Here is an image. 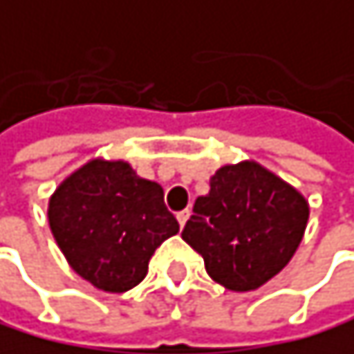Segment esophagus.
Returning <instances> with one entry per match:
<instances>
[{
    "label": "esophagus",
    "instance_id": "esophagus-1",
    "mask_svg": "<svg viewBox=\"0 0 354 354\" xmlns=\"http://www.w3.org/2000/svg\"><path fill=\"white\" fill-rule=\"evenodd\" d=\"M188 218H190V212H188V209L179 212V214H177V223H179V227L186 225V223H188Z\"/></svg>",
    "mask_w": 354,
    "mask_h": 354
}]
</instances>
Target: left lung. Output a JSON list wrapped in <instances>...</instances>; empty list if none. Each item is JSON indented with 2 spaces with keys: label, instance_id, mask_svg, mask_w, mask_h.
I'll return each instance as SVG.
<instances>
[{
  "label": "left lung",
  "instance_id": "left-lung-1",
  "mask_svg": "<svg viewBox=\"0 0 354 354\" xmlns=\"http://www.w3.org/2000/svg\"><path fill=\"white\" fill-rule=\"evenodd\" d=\"M309 221L307 198L255 160L225 164L194 201L181 231L207 274L231 292H251L283 270Z\"/></svg>",
  "mask_w": 354,
  "mask_h": 354
}]
</instances>
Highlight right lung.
<instances>
[{
	"label": "right lung",
	"mask_w": 354,
	"mask_h": 354,
	"mask_svg": "<svg viewBox=\"0 0 354 354\" xmlns=\"http://www.w3.org/2000/svg\"><path fill=\"white\" fill-rule=\"evenodd\" d=\"M47 221L68 266L110 294L138 286L156 248L179 231L160 183L125 160L106 158L62 179L49 196Z\"/></svg>",
	"instance_id": "add662e5"
}]
</instances>
